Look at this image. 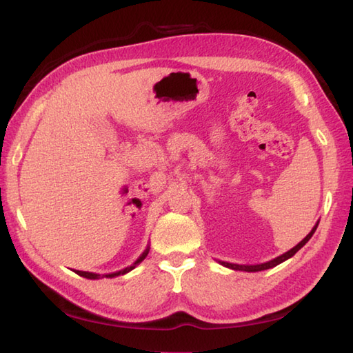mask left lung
<instances>
[{
    "label": "left lung",
    "mask_w": 353,
    "mask_h": 353,
    "mask_svg": "<svg viewBox=\"0 0 353 353\" xmlns=\"http://www.w3.org/2000/svg\"><path fill=\"white\" fill-rule=\"evenodd\" d=\"M317 226H319V221L316 223V226H314L312 229H311V232L308 235H306L301 243H299L297 245H294L292 247V249H290L288 252H285V253H282L281 256H277V258H274V259H272V261H267V262H262V264H254V265H245V264H232V262H226V261H219V264H221L223 267H228V268H230V270H236V272H249V273H254V272H262V270H268V268H273V267H276V265H279V264H282L283 261H287V259H290L291 256H294V254L302 249V247L310 241L311 239V236L314 235V232H316V229H317Z\"/></svg>",
    "instance_id": "left-lung-1"
}]
</instances>
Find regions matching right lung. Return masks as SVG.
<instances>
[{
    "instance_id": "obj_1",
    "label": "right lung",
    "mask_w": 353,
    "mask_h": 353,
    "mask_svg": "<svg viewBox=\"0 0 353 353\" xmlns=\"http://www.w3.org/2000/svg\"><path fill=\"white\" fill-rule=\"evenodd\" d=\"M148 252H150V245L147 244V247H145V250L141 253V256L133 262L132 265H129V267H125V268H123V270H119V272H115V273H108V274H97V273H91V272H81V270H74V273H77L79 276H81V277H86V279H101V277H117V276H121V274H125V273H129V272H132V270L137 267V265H139L142 261L145 259V256L148 254Z\"/></svg>"
}]
</instances>
